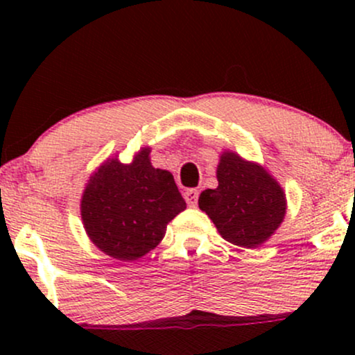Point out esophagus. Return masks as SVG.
I'll return each instance as SVG.
<instances>
[{"mask_svg":"<svg viewBox=\"0 0 355 355\" xmlns=\"http://www.w3.org/2000/svg\"><path fill=\"white\" fill-rule=\"evenodd\" d=\"M183 197H185V202L189 203V207H195V205H197V202H198V190L197 189L185 190Z\"/></svg>","mask_w":355,"mask_h":355,"instance_id":"1","label":"esophagus"}]
</instances>
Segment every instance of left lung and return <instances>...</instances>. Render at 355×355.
Returning a JSON list of instances; mask_svg holds the SVG:
<instances>
[{
    "label": "left lung",
    "instance_id": "8db88e82",
    "mask_svg": "<svg viewBox=\"0 0 355 355\" xmlns=\"http://www.w3.org/2000/svg\"><path fill=\"white\" fill-rule=\"evenodd\" d=\"M218 187L203 190L198 207L227 242L254 248L279 229L285 193L262 166L225 152L217 168Z\"/></svg>",
    "mask_w": 355,
    "mask_h": 355
}]
</instances>
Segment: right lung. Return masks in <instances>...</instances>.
<instances>
[{"label":"right lung","instance_id":"1","mask_svg":"<svg viewBox=\"0 0 355 355\" xmlns=\"http://www.w3.org/2000/svg\"><path fill=\"white\" fill-rule=\"evenodd\" d=\"M150 150L132 164L107 160L89 177L81 198V218L92 242L113 259L130 262L153 250L166 223L187 209L173 175L153 168Z\"/></svg>","mask_w":355,"mask_h":355}]
</instances>
